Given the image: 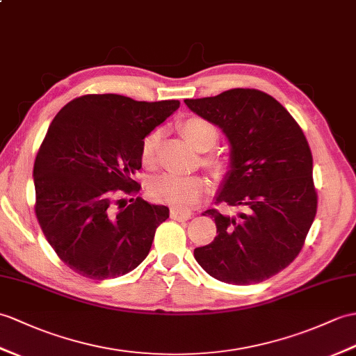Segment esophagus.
<instances>
[{
    "label": "esophagus",
    "instance_id": "obj_1",
    "mask_svg": "<svg viewBox=\"0 0 356 356\" xmlns=\"http://www.w3.org/2000/svg\"><path fill=\"white\" fill-rule=\"evenodd\" d=\"M170 213H171V218L175 220H180V221H185V220H189L193 217V212L189 209H184V208H171L170 209Z\"/></svg>",
    "mask_w": 356,
    "mask_h": 356
}]
</instances>
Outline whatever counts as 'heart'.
Returning a JSON list of instances; mask_svg holds the SVG:
<instances>
[{
  "label": "heart",
  "mask_w": 356,
  "mask_h": 356,
  "mask_svg": "<svg viewBox=\"0 0 356 356\" xmlns=\"http://www.w3.org/2000/svg\"><path fill=\"white\" fill-rule=\"evenodd\" d=\"M180 129L184 135L189 139L197 150L206 152L217 144L218 129L216 124L198 115H189V117L180 121ZM161 140V130L154 129L148 134L140 144V158L145 165H153L156 161V152ZM203 163L216 172H225L229 167V161L222 154L208 153L203 158ZM209 180L200 175H175V172H165L154 177L148 191L156 198L170 204L176 206H194L202 200L204 194L209 191Z\"/></svg>",
  "instance_id": "obj_1"
}]
</instances>
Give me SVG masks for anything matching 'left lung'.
Listing matches in <instances>:
<instances>
[{
  "label": "left lung",
  "mask_w": 356,
  "mask_h": 356,
  "mask_svg": "<svg viewBox=\"0 0 356 356\" xmlns=\"http://www.w3.org/2000/svg\"><path fill=\"white\" fill-rule=\"evenodd\" d=\"M185 103L227 136L230 170L216 203L243 209L236 217L204 211L218 235L197 247L195 261L221 282H262L296 259L316 218L308 140L290 112L258 89H229Z\"/></svg>",
  "instance_id": "1"
}]
</instances>
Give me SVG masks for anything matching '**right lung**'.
I'll list each match as a JSON object with an SVG mask.
<instances>
[{
	"mask_svg": "<svg viewBox=\"0 0 356 356\" xmlns=\"http://www.w3.org/2000/svg\"><path fill=\"white\" fill-rule=\"evenodd\" d=\"M179 100L136 102L118 94L74 98L56 115L33 168L35 212L49 245L71 270L112 279L135 270L170 209L136 194L140 144L179 109Z\"/></svg>",
	"mask_w": 356,
	"mask_h": 356,
	"instance_id": "1",
	"label": "right lung"
}]
</instances>
